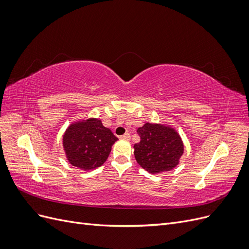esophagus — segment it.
I'll return each mask as SVG.
<instances>
[{
	"mask_svg": "<svg viewBox=\"0 0 249 249\" xmlns=\"http://www.w3.org/2000/svg\"><path fill=\"white\" fill-rule=\"evenodd\" d=\"M120 139H124V140H130L131 139V135L129 133H125L124 135H123V136L119 137Z\"/></svg>",
	"mask_w": 249,
	"mask_h": 249,
	"instance_id": "esophagus-1",
	"label": "esophagus"
}]
</instances>
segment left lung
<instances>
[{
    "label": "left lung",
    "instance_id": "left-lung-1",
    "mask_svg": "<svg viewBox=\"0 0 249 249\" xmlns=\"http://www.w3.org/2000/svg\"><path fill=\"white\" fill-rule=\"evenodd\" d=\"M137 133L141 140L134 145V156L143 169L158 175L179 164L185 147L175 126L166 123H145Z\"/></svg>",
    "mask_w": 249,
    "mask_h": 249
}]
</instances>
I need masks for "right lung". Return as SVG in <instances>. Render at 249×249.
Masks as SVG:
<instances>
[{"label": "right lung", "mask_w": 249, "mask_h": 249, "mask_svg": "<svg viewBox=\"0 0 249 249\" xmlns=\"http://www.w3.org/2000/svg\"><path fill=\"white\" fill-rule=\"evenodd\" d=\"M118 140L102 120L95 117L72 122L62 136L67 161L83 171L101 167L107 161L112 146Z\"/></svg>", "instance_id": "add662e5"}]
</instances>
